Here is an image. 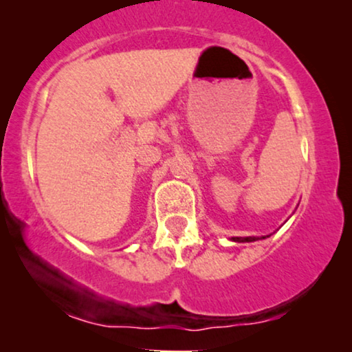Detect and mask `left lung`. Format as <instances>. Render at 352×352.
<instances>
[{
	"mask_svg": "<svg viewBox=\"0 0 352 352\" xmlns=\"http://www.w3.org/2000/svg\"><path fill=\"white\" fill-rule=\"evenodd\" d=\"M232 240H235V242H253V240H258V237H234Z\"/></svg>",
	"mask_w": 352,
	"mask_h": 352,
	"instance_id": "left-lung-1",
	"label": "left lung"
}]
</instances>
